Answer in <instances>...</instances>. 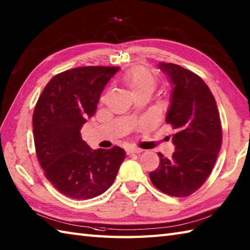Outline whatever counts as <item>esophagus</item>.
Returning <instances> with one entry per match:
<instances>
[{"instance_id":"1","label":"esophagus","mask_w":250,"mask_h":250,"mask_svg":"<svg viewBox=\"0 0 250 250\" xmlns=\"http://www.w3.org/2000/svg\"><path fill=\"white\" fill-rule=\"evenodd\" d=\"M143 152L142 149L139 148H134V147H131V148H127L126 149V153L127 154H132V153H141Z\"/></svg>"}]
</instances>
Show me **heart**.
I'll return each instance as SVG.
<instances>
[{"label":"heart","mask_w":250,"mask_h":250,"mask_svg":"<svg viewBox=\"0 0 250 250\" xmlns=\"http://www.w3.org/2000/svg\"><path fill=\"white\" fill-rule=\"evenodd\" d=\"M123 81L132 92V95L143 90L153 91L156 85L154 75L143 67L131 69L129 72L125 74Z\"/></svg>","instance_id":"b5f03b06"}]
</instances>
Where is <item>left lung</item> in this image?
<instances>
[{
  "label": "left lung",
  "instance_id": "1",
  "mask_svg": "<svg viewBox=\"0 0 250 250\" xmlns=\"http://www.w3.org/2000/svg\"><path fill=\"white\" fill-rule=\"evenodd\" d=\"M172 86L165 121L176 130L175 152L170 159L161 152L160 166L149 173L156 188L173 197H187L210 176L222 146L216 101L198 75L176 63L161 62Z\"/></svg>",
  "mask_w": 250,
  "mask_h": 250
}]
</instances>
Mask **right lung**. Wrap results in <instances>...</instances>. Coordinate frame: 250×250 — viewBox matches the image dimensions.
<instances>
[{
	"mask_svg": "<svg viewBox=\"0 0 250 250\" xmlns=\"http://www.w3.org/2000/svg\"><path fill=\"white\" fill-rule=\"evenodd\" d=\"M119 67L74 68L55 75L33 114L35 148L45 178L65 196L86 200L115 181L125 151L118 146L92 150L81 136L95 115L100 96Z\"/></svg>",
	"mask_w": 250,
	"mask_h": 250,
	"instance_id": "add662e5",
	"label": "right lung"
}]
</instances>
